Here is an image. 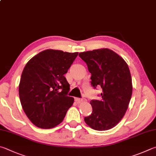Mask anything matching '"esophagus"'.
Returning a JSON list of instances; mask_svg holds the SVG:
<instances>
[{
  "label": "esophagus",
  "mask_w": 156,
  "mask_h": 156,
  "mask_svg": "<svg viewBox=\"0 0 156 156\" xmlns=\"http://www.w3.org/2000/svg\"><path fill=\"white\" fill-rule=\"evenodd\" d=\"M75 101H76V102H77V103H81L82 102V101H83L84 100H83V99H82V98H76L75 99Z\"/></svg>",
  "instance_id": "esophagus-1"
}]
</instances>
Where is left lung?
Wrapping results in <instances>:
<instances>
[{
	"label": "left lung",
	"mask_w": 156,
	"mask_h": 156,
	"mask_svg": "<svg viewBox=\"0 0 156 156\" xmlns=\"http://www.w3.org/2000/svg\"><path fill=\"white\" fill-rule=\"evenodd\" d=\"M91 73L90 84L101 87V100H91L93 112L84 117L92 129L104 131L114 127L122 119L132 94V78L122 57L108 48L79 53Z\"/></svg>",
	"instance_id": "1"
}]
</instances>
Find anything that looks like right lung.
I'll return each instance as SVG.
<instances>
[{
  "instance_id": "1",
  "label": "right lung",
  "mask_w": 156,
  "mask_h": 156,
  "mask_svg": "<svg viewBox=\"0 0 156 156\" xmlns=\"http://www.w3.org/2000/svg\"><path fill=\"white\" fill-rule=\"evenodd\" d=\"M78 52L48 49L30 59L22 73L19 96L25 114L34 125L50 129L63 121L72 106L69 84L64 76Z\"/></svg>"
}]
</instances>
